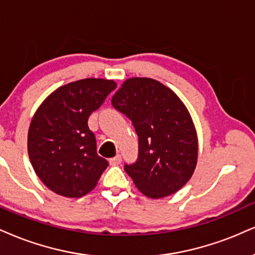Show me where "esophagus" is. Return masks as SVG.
<instances>
[{"label":"esophagus","instance_id":"34e87169","mask_svg":"<svg viewBox=\"0 0 255 255\" xmlns=\"http://www.w3.org/2000/svg\"><path fill=\"white\" fill-rule=\"evenodd\" d=\"M121 162H122L121 155H117V156L113 157V158H110V164L111 165H118V164H121Z\"/></svg>","mask_w":255,"mask_h":255}]
</instances>
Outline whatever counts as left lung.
Here are the masks:
<instances>
[{
	"instance_id": "left-lung-1",
	"label": "left lung",
	"mask_w": 255,
	"mask_h": 255,
	"mask_svg": "<svg viewBox=\"0 0 255 255\" xmlns=\"http://www.w3.org/2000/svg\"><path fill=\"white\" fill-rule=\"evenodd\" d=\"M111 102L138 134L137 162L124 166L138 190L150 199L180 190L193 176L199 155L196 128L183 102L151 78L127 79Z\"/></svg>"
}]
</instances>
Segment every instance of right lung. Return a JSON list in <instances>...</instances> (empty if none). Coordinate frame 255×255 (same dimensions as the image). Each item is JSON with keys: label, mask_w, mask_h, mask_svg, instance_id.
<instances>
[{"label": "right lung", "mask_w": 255, "mask_h": 255, "mask_svg": "<svg viewBox=\"0 0 255 255\" xmlns=\"http://www.w3.org/2000/svg\"><path fill=\"white\" fill-rule=\"evenodd\" d=\"M116 87L113 80L100 78L73 81L49 94L34 113L28 155L35 174L55 194L84 196L108 168L87 122Z\"/></svg>", "instance_id": "obj_1"}]
</instances>
